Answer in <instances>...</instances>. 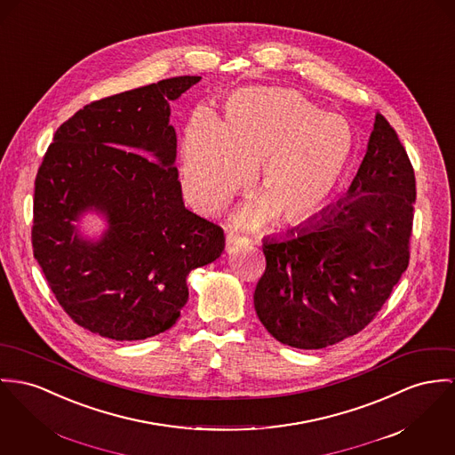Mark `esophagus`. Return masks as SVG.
<instances>
[{
  "label": "esophagus",
  "instance_id": "1",
  "mask_svg": "<svg viewBox=\"0 0 455 455\" xmlns=\"http://www.w3.org/2000/svg\"><path fill=\"white\" fill-rule=\"evenodd\" d=\"M245 237L243 235H239V234H234V232H228L227 234V251L230 252V251H235V249H239L241 245L245 244Z\"/></svg>",
  "mask_w": 455,
  "mask_h": 455
}]
</instances>
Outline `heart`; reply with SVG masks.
I'll return each instance as SVG.
<instances>
[{"instance_id": "1", "label": "heart", "mask_w": 455, "mask_h": 455, "mask_svg": "<svg viewBox=\"0 0 455 455\" xmlns=\"http://www.w3.org/2000/svg\"><path fill=\"white\" fill-rule=\"evenodd\" d=\"M355 157L356 135L347 117L292 90L247 88L228 97L220 121L208 112L190 117L180 172L190 203L214 212L256 170L265 201L247 220L261 221L274 211L287 225H305L332 203Z\"/></svg>"}]
</instances>
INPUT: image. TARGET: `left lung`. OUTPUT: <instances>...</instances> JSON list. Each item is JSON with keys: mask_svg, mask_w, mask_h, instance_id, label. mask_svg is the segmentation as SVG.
Segmentation results:
<instances>
[{"mask_svg": "<svg viewBox=\"0 0 455 455\" xmlns=\"http://www.w3.org/2000/svg\"><path fill=\"white\" fill-rule=\"evenodd\" d=\"M414 203L411 159L378 114L348 196L285 237L263 241L254 310L265 329L301 350L365 329L409 267Z\"/></svg>", "mask_w": 455, "mask_h": 455, "instance_id": "8db88e82", "label": "left lung"}]
</instances>
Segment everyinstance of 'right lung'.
Segmentation results:
<instances>
[{"label":"right lung","mask_w":455,"mask_h":455,"mask_svg":"<svg viewBox=\"0 0 455 455\" xmlns=\"http://www.w3.org/2000/svg\"><path fill=\"white\" fill-rule=\"evenodd\" d=\"M199 76H180L79 108L55 132L35 181V258L70 318L108 339L139 341L175 325L187 275L225 249L223 228L181 199L170 100ZM104 210L97 245L71 221Z\"/></svg>","instance_id":"right-lung-1"}]
</instances>
